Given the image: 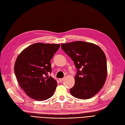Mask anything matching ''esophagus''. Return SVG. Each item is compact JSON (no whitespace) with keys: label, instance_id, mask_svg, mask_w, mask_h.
Segmentation results:
<instances>
[{"label":"esophagus","instance_id":"34e87169","mask_svg":"<svg viewBox=\"0 0 125 125\" xmlns=\"http://www.w3.org/2000/svg\"><path fill=\"white\" fill-rule=\"evenodd\" d=\"M59 80L60 82H62L63 81V80H64V78H60Z\"/></svg>","mask_w":125,"mask_h":125}]
</instances>
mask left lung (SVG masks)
<instances>
[{
	"label": "left lung",
	"mask_w": 125,
	"mask_h": 125,
	"mask_svg": "<svg viewBox=\"0 0 125 125\" xmlns=\"http://www.w3.org/2000/svg\"><path fill=\"white\" fill-rule=\"evenodd\" d=\"M61 48L77 69L71 94L80 99L93 97L102 89L107 77L106 58L103 51L95 44L82 41L62 43Z\"/></svg>",
	"instance_id": "obj_1"
}]
</instances>
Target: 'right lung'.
<instances>
[{"label": "right lung", "mask_w": 125, "mask_h": 125, "mask_svg": "<svg viewBox=\"0 0 125 125\" xmlns=\"http://www.w3.org/2000/svg\"><path fill=\"white\" fill-rule=\"evenodd\" d=\"M60 44L36 43L20 53L14 64V73L20 86L31 99L47 100L53 95L57 82L51 76L50 60Z\"/></svg>", "instance_id": "obj_1"}]
</instances>
